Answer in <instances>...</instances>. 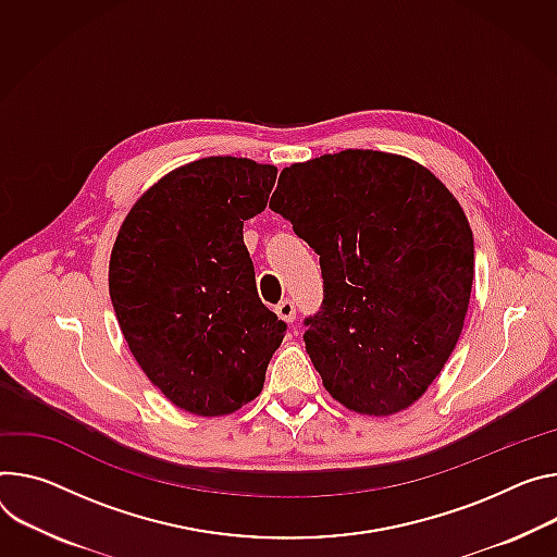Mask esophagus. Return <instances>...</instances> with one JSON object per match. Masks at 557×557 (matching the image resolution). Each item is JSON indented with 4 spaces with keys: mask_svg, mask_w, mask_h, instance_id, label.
I'll list each match as a JSON object with an SVG mask.
<instances>
[{
    "mask_svg": "<svg viewBox=\"0 0 557 557\" xmlns=\"http://www.w3.org/2000/svg\"><path fill=\"white\" fill-rule=\"evenodd\" d=\"M275 313H277L280 320H284V322H288V324L295 322V305H293L290 299H282L280 305L275 307Z\"/></svg>",
    "mask_w": 557,
    "mask_h": 557,
    "instance_id": "esophagus-1",
    "label": "esophagus"
}]
</instances>
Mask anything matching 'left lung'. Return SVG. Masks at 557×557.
Masks as SVG:
<instances>
[{"instance_id": "obj_1", "label": "left lung", "mask_w": 557, "mask_h": 557, "mask_svg": "<svg viewBox=\"0 0 557 557\" xmlns=\"http://www.w3.org/2000/svg\"><path fill=\"white\" fill-rule=\"evenodd\" d=\"M269 207L320 256L305 342L324 388L364 416L411 407L469 309L475 250L458 199L407 158L348 148L284 169Z\"/></svg>"}]
</instances>
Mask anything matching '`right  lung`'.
Masks as SVG:
<instances>
[{
    "instance_id": "1",
    "label": "right lung",
    "mask_w": 557,
    "mask_h": 557,
    "mask_svg": "<svg viewBox=\"0 0 557 557\" xmlns=\"http://www.w3.org/2000/svg\"><path fill=\"white\" fill-rule=\"evenodd\" d=\"M275 177L246 158L190 162L150 186L117 233L120 329L148 380L188 413L228 416L256 399L286 333L262 305L242 233Z\"/></svg>"
}]
</instances>
